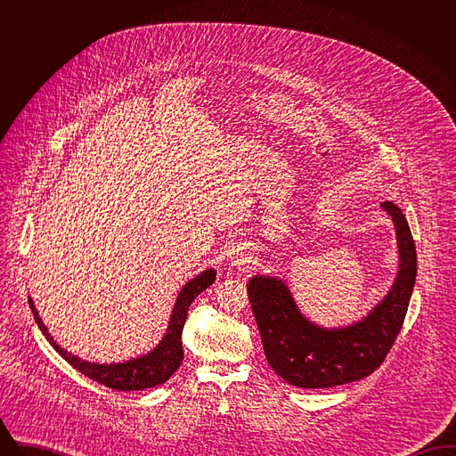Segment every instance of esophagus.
<instances>
[{"label":"esophagus","mask_w":456,"mask_h":456,"mask_svg":"<svg viewBox=\"0 0 456 456\" xmlns=\"http://www.w3.org/2000/svg\"><path fill=\"white\" fill-rule=\"evenodd\" d=\"M251 263V260L249 258H240V260L234 261V265H242V266H246L248 268V265Z\"/></svg>","instance_id":"34e87169"}]
</instances>
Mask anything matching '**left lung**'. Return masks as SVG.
<instances>
[{
  "instance_id": "1",
  "label": "left lung",
  "mask_w": 456,
  "mask_h": 456,
  "mask_svg": "<svg viewBox=\"0 0 456 456\" xmlns=\"http://www.w3.org/2000/svg\"><path fill=\"white\" fill-rule=\"evenodd\" d=\"M381 208L395 224L400 265L390 292L362 320L322 328L304 316L279 277L255 275L248 283L266 361L289 385L331 388L362 379L381 366L396 340L412 296L417 253L402 210L393 201Z\"/></svg>"
}]
</instances>
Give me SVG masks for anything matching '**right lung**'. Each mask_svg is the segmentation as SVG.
I'll return each instance as SVG.
<instances>
[{
  "instance_id": "add662e5",
  "label": "right lung",
  "mask_w": 456,
  "mask_h": 456,
  "mask_svg": "<svg viewBox=\"0 0 456 456\" xmlns=\"http://www.w3.org/2000/svg\"><path fill=\"white\" fill-rule=\"evenodd\" d=\"M216 277H217V272L214 268H208V270L201 272L200 275H196L195 279H191L186 285H183V289L179 290L177 299L174 303L173 314H171L167 331H166L164 338L159 342V346L145 355H140V357L131 359L126 362H118V364H97V362H88L84 359H78L77 355H71L68 350L60 347L54 342V338L51 337V333L44 325L43 320L39 318V313L30 297H28V304L34 313L36 323L41 328L44 337L69 366H73L90 379H94L108 388H112V390H147V388L166 383L181 366L183 357H184L181 335H183V326L186 323L188 309L198 297V294H201L207 287H210L212 283L216 282Z\"/></svg>"
}]
</instances>
